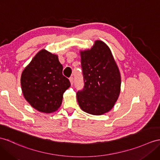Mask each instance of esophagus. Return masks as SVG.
I'll return each instance as SVG.
<instances>
[{"label":"esophagus","mask_w":160,"mask_h":160,"mask_svg":"<svg viewBox=\"0 0 160 160\" xmlns=\"http://www.w3.org/2000/svg\"><path fill=\"white\" fill-rule=\"evenodd\" d=\"M69 80H70V82H71V85H72L73 83H74V78H73V77H70V78H69Z\"/></svg>","instance_id":"1"}]
</instances>
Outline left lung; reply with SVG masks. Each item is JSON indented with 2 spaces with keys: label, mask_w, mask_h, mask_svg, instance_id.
<instances>
[{
  "label": "left lung",
  "mask_w": 160,
  "mask_h": 160,
  "mask_svg": "<svg viewBox=\"0 0 160 160\" xmlns=\"http://www.w3.org/2000/svg\"><path fill=\"white\" fill-rule=\"evenodd\" d=\"M84 86L78 91L79 107L88 113L100 115L109 111L118 100L121 76L108 47L96 41L90 50L81 52Z\"/></svg>",
  "instance_id": "left-lung-1"
}]
</instances>
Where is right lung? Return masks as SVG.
Returning a JSON list of instances; mask_svg holds the SVG:
<instances>
[{"label": "right lung", "instance_id": "obj_1", "mask_svg": "<svg viewBox=\"0 0 160 160\" xmlns=\"http://www.w3.org/2000/svg\"><path fill=\"white\" fill-rule=\"evenodd\" d=\"M62 71L58 56L45 49L41 50L25 68L21 77L22 89L33 108L48 113L60 107L63 93L71 85Z\"/></svg>", "mask_w": 160, "mask_h": 160}]
</instances>
